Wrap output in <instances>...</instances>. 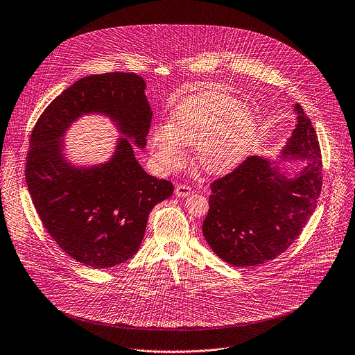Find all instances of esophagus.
I'll list each match as a JSON object with an SVG mask.
<instances>
[{
	"label": "esophagus",
	"mask_w": 355,
	"mask_h": 355,
	"mask_svg": "<svg viewBox=\"0 0 355 355\" xmlns=\"http://www.w3.org/2000/svg\"><path fill=\"white\" fill-rule=\"evenodd\" d=\"M192 192H193V191H192V188H191L189 185L180 184V185L175 187V195H177L178 198H187V196H189Z\"/></svg>",
	"instance_id": "1"
}]
</instances>
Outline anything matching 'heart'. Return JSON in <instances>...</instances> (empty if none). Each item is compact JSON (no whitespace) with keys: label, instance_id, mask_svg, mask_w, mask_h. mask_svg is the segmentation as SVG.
Listing matches in <instances>:
<instances>
[{"label":"heart","instance_id":"obj_1","mask_svg":"<svg viewBox=\"0 0 355 355\" xmlns=\"http://www.w3.org/2000/svg\"><path fill=\"white\" fill-rule=\"evenodd\" d=\"M258 136L255 114L232 96L216 89L202 90L178 101L168 123L150 133L153 159L162 170H171L185 160V145H196V162L210 174L236 166Z\"/></svg>","mask_w":355,"mask_h":355}]
</instances>
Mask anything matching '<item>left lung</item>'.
I'll return each mask as SVG.
<instances>
[{
	"label": "left lung",
	"mask_w": 355,
	"mask_h": 355,
	"mask_svg": "<svg viewBox=\"0 0 355 355\" xmlns=\"http://www.w3.org/2000/svg\"><path fill=\"white\" fill-rule=\"evenodd\" d=\"M282 160H306L288 178L276 162L250 156L211 184L203 234L229 265L250 268L273 261L297 239L317 207L322 188L318 137L302 105Z\"/></svg>",
	"instance_id": "8db88e82"
}]
</instances>
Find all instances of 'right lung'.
Masks as SVG:
<instances>
[{
  "mask_svg": "<svg viewBox=\"0 0 355 355\" xmlns=\"http://www.w3.org/2000/svg\"><path fill=\"white\" fill-rule=\"evenodd\" d=\"M144 90V79L133 72L85 76L45 108L31 132L26 182L33 205L58 245L89 268L130 259L150 210L174 191L170 181L142 170L129 141L146 145L152 111ZM94 112L110 116L124 137L107 164L72 166L61 137L79 116Z\"/></svg>",
  "mask_w": 355,
  "mask_h": 355,
  "instance_id": "1",
  "label": "right lung"
}]
</instances>
